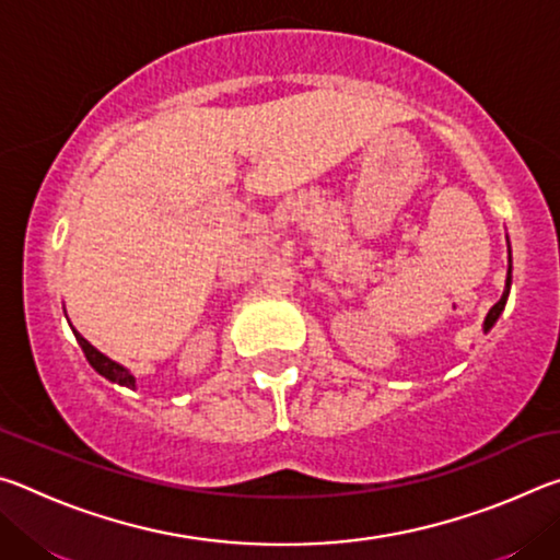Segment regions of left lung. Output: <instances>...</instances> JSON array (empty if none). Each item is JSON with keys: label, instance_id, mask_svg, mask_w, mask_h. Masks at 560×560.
<instances>
[{"label": "left lung", "instance_id": "1", "mask_svg": "<svg viewBox=\"0 0 560 560\" xmlns=\"http://www.w3.org/2000/svg\"><path fill=\"white\" fill-rule=\"evenodd\" d=\"M506 242H509V236H506ZM509 291H511V246H509V269H506V287H504V293H501V299L494 303V306L489 308V314H487V318H485V334H489V330L494 328V324H497V320H499L501 311H504V306H506Z\"/></svg>", "mask_w": 560, "mask_h": 560}]
</instances>
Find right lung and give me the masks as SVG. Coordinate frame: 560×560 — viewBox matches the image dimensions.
<instances>
[{
	"mask_svg": "<svg viewBox=\"0 0 560 560\" xmlns=\"http://www.w3.org/2000/svg\"><path fill=\"white\" fill-rule=\"evenodd\" d=\"M73 336H75V340H79L83 355H86V360L91 363L93 371L106 377V381H110V383H116V385H122V387H130V390H136V375H132L126 365H120V363H116V360H113V358L103 355L101 350L93 348V346L89 343V340L83 338L75 328H73Z\"/></svg>",
	"mask_w": 560,
	"mask_h": 560,
	"instance_id": "1",
	"label": "right lung"
}]
</instances>
